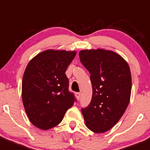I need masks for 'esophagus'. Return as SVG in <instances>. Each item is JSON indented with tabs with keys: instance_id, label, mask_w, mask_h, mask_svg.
Segmentation results:
<instances>
[{
	"instance_id": "esophagus-1",
	"label": "esophagus",
	"mask_w": 150,
	"mask_h": 150,
	"mask_svg": "<svg viewBox=\"0 0 150 150\" xmlns=\"http://www.w3.org/2000/svg\"><path fill=\"white\" fill-rule=\"evenodd\" d=\"M75 96H76V97H77V99H78V100H80V98H81V93L76 92V93H75Z\"/></svg>"
}]
</instances>
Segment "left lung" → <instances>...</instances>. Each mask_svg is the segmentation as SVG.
<instances>
[{"label":"left lung","mask_w":150,"mask_h":150,"mask_svg":"<svg viewBox=\"0 0 150 150\" xmlns=\"http://www.w3.org/2000/svg\"><path fill=\"white\" fill-rule=\"evenodd\" d=\"M79 57L89 72L92 86L91 102L81 112L90 130L105 133L118 122L129 104L130 67L120 55L110 50H83Z\"/></svg>","instance_id":"left-lung-1"}]
</instances>
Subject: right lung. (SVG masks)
Wrapping results in <instances>:
<instances>
[{
    "instance_id": "1",
    "label": "right lung",
    "mask_w": 150,
    "mask_h": 150,
    "mask_svg": "<svg viewBox=\"0 0 150 150\" xmlns=\"http://www.w3.org/2000/svg\"><path fill=\"white\" fill-rule=\"evenodd\" d=\"M76 52L48 50L35 56L25 70L22 98L30 122L42 130L56 127L77 101L65 72Z\"/></svg>"
}]
</instances>
